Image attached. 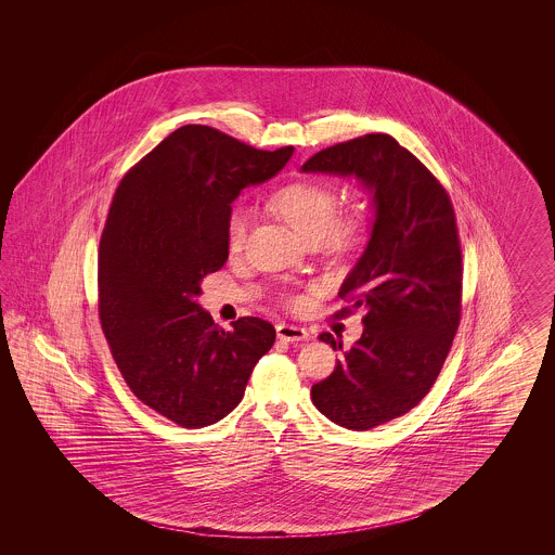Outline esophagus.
Listing matches in <instances>:
<instances>
[{"mask_svg": "<svg viewBox=\"0 0 555 555\" xmlns=\"http://www.w3.org/2000/svg\"><path fill=\"white\" fill-rule=\"evenodd\" d=\"M276 337L281 341H287V344H301V341H308L310 339V333L301 326H293V324H279L276 326Z\"/></svg>", "mask_w": 555, "mask_h": 555, "instance_id": "esophagus-1", "label": "esophagus"}]
</instances>
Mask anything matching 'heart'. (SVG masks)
I'll use <instances>...</instances> for the list:
<instances>
[{
	"label": "heart",
	"instance_id": "obj_1",
	"mask_svg": "<svg viewBox=\"0 0 555 555\" xmlns=\"http://www.w3.org/2000/svg\"><path fill=\"white\" fill-rule=\"evenodd\" d=\"M270 204L276 214H281L289 222L291 229L308 243L326 237L331 245L344 247L351 245L362 233V220L358 214L333 220L337 211V195L328 186L312 183L285 186L272 197ZM249 220L251 214L247 208H237L231 214L227 237L233 251L243 247Z\"/></svg>",
	"mask_w": 555,
	"mask_h": 555
}]
</instances>
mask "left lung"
Instances as JSON below:
<instances>
[{
  "label": "left lung",
  "instance_id": "left-lung-1",
  "mask_svg": "<svg viewBox=\"0 0 555 555\" xmlns=\"http://www.w3.org/2000/svg\"><path fill=\"white\" fill-rule=\"evenodd\" d=\"M301 172L353 177L372 195L369 243L339 289L366 310L364 333L312 387L328 421L369 430L418 405L443 369L462 310L455 214L446 189L391 134L326 147ZM320 339L337 349L333 335Z\"/></svg>",
  "mask_w": 555,
  "mask_h": 555
}]
</instances>
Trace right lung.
<instances>
[{
	"label": "right lung",
	"mask_w": 555,
	"mask_h": 555,
	"mask_svg": "<svg viewBox=\"0 0 555 555\" xmlns=\"http://www.w3.org/2000/svg\"><path fill=\"white\" fill-rule=\"evenodd\" d=\"M293 147L262 152L204 125L168 134L134 164L100 241V320L132 393L202 428L238 405L276 331L245 317L214 324L197 297L229 258L227 227L245 186L276 177Z\"/></svg>",
	"instance_id": "obj_1"
}]
</instances>
